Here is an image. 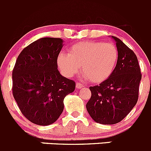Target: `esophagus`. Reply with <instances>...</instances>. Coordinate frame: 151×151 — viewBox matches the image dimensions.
<instances>
[{
  "mask_svg": "<svg viewBox=\"0 0 151 151\" xmlns=\"http://www.w3.org/2000/svg\"><path fill=\"white\" fill-rule=\"evenodd\" d=\"M76 88H77V89H82V88L84 86V85L82 84V83H76Z\"/></svg>",
  "mask_w": 151,
  "mask_h": 151,
  "instance_id": "esophagus-1",
  "label": "esophagus"
}]
</instances>
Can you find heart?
Segmentation results:
<instances>
[{"label": "heart", "instance_id": "heart-1", "mask_svg": "<svg viewBox=\"0 0 151 151\" xmlns=\"http://www.w3.org/2000/svg\"><path fill=\"white\" fill-rule=\"evenodd\" d=\"M118 56L117 47L112 43L79 42L70 47L68 55H59L57 64L65 76H73L80 67L82 74L89 81L100 83L114 72Z\"/></svg>", "mask_w": 151, "mask_h": 151}]
</instances>
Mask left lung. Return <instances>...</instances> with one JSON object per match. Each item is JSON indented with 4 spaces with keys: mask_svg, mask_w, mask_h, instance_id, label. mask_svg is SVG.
<instances>
[{
    "mask_svg": "<svg viewBox=\"0 0 151 151\" xmlns=\"http://www.w3.org/2000/svg\"><path fill=\"white\" fill-rule=\"evenodd\" d=\"M116 42L119 56L114 72L104 82L90 86L88 113L101 124H116L125 118L137 104L142 78L137 56L120 39Z\"/></svg>",
    "mask_w": 151,
    "mask_h": 151,
    "instance_id": "8db88e82",
    "label": "left lung"
}]
</instances>
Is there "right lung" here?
Segmentation results:
<instances>
[{
    "mask_svg": "<svg viewBox=\"0 0 151 151\" xmlns=\"http://www.w3.org/2000/svg\"><path fill=\"white\" fill-rule=\"evenodd\" d=\"M63 47L61 38L44 37L25 47L12 71V93L25 118L48 126L64 109V98L75 90L74 81L58 70L57 59Z\"/></svg>",
    "mask_w": 151,
    "mask_h": 151,
    "instance_id": "obj_1",
    "label": "right lung"
}]
</instances>
